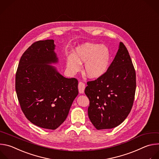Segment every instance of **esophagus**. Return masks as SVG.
Listing matches in <instances>:
<instances>
[{
	"instance_id": "1",
	"label": "esophagus",
	"mask_w": 159,
	"mask_h": 159,
	"mask_svg": "<svg viewBox=\"0 0 159 159\" xmlns=\"http://www.w3.org/2000/svg\"><path fill=\"white\" fill-rule=\"evenodd\" d=\"M84 89H85V84L83 82H80L78 84V89H79V92L81 94L84 93Z\"/></svg>"
}]
</instances>
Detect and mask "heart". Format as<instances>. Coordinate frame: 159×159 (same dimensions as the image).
Masks as SVG:
<instances>
[{"mask_svg": "<svg viewBox=\"0 0 159 159\" xmlns=\"http://www.w3.org/2000/svg\"><path fill=\"white\" fill-rule=\"evenodd\" d=\"M110 52L105 45L85 43L78 46L74 54L67 56L66 65L72 75L79 72L82 63L84 62V72L89 78L97 79L108 70L110 62Z\"/></svg>", "mask_w": 159, "mask_h": 159, "instance_id": "obj_1", "label": "heart"}]
</instances>
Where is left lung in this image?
Here are the masks:
<instances>
[{
  "label": "left lung",
  "mask_w": 159,
  "mask_h": 159,
  "mask_svg": "<svg viewBox=\"0 0 159 159\" xmlns=\"http://www.w3.org/2000/svg\"><path fill=\"white\" fill-rule=\"evenodd\" d=\"M84 93L89 100V118L97 130L111 129L127 117L133 106L136 74L129 51L120 42L107 71L88 81Z\"/></svg>",
  "instance_id": "8db88e82"
}]
</instances>
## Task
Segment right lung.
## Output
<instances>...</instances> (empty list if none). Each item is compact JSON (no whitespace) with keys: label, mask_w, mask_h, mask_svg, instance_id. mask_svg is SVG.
Wrapping results in <instances>:
<instances>
[{"label":"right lung","mask_w":159,"mask_h":159,"mask_svg":"<svg viewBox=\"0 0 159 159\" xmlns=\"http://www.w3.org/2000/svg\"><path fill=\"white\" fill-rule=\"evenodd\" d=\"M53 39L32 44L20 57L16 91L25 117L39 127L55 130L65 121L78 94V81L66 78L56 68Z\"/></svg>","instance_id":"1"}]
</instances>
